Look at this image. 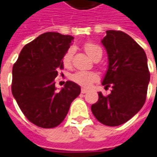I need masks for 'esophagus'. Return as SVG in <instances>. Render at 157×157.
Masks as SVG:
<instances>
[{
    "mask_svg": "<svg viewBox=\"0 0 157 157\" xmlns=\"http://www.w3.org/2000/svg\"><path fill=\"white\" fill-rule=\"evenodd\" d=\"M88 92L87 89H86V88H82L81 89V93L82 94H86Z\"/></svg>",
    "mask_w": 157,
    "mask_h": 157,
    "instance_id": "esophagus-1",
    "label": "esophagus"
}]
</instances>
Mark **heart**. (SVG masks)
<instances>
[{
    "instance_id": "1",
    "label": "heart",
    "mask_w": 157,
    "mask_h": 157,
    "mask_svg": "<svg viewBox=\"0 0 157 157\" xmlns=\"http://www.w3.org/2000/svg\"><path fill=\"white\" fill-rule=\"evenodd\" d=\"M84 49L86 52L87 53L90 57H95L98 53L102 52L101 48L100 46L97 45L96 44L92 43V42H87L84 44ZM72 56H73V50L72 49H69L67 52L64 53L63 55V65L65 67H68L71 65V62L72 59ZM97 75L94 73V72H90V71H78L73 76V79L77 82L78 84L81 85L83 86H89L92 85V83L94 82L97 79Z\"/></svg>"
}]
</instances>
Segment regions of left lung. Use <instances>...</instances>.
Listing matches in <instances>:
<instances>
[{
    "label": "left lung",
    "mask_w": 157,
    "mask_h": 157,
    "mask_svg": "<svg viewBox=\"0 0 157 157\" xmlns=\"http://www.w3.org/2000/svg\"><path fill=\"white\" fill-rule=\"evenodd\" d=\"M101 43L108 57L102 85L111 86L112 91L107 96L100 92L91 109L100 122L115 127L127 122L143 106L150 73L144 50L128 34L106 30Z\"/></svg>",
    "instance_id": "left-lung-1"
}]
</instances>
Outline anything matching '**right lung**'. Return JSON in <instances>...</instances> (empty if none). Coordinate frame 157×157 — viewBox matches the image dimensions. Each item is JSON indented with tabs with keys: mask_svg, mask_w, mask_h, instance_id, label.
<instances>
[{
	"mask_svg": "<svg viewBox=\"0 0 157 157\" xmlns=\"http://www.w3.org/2000/svg\"><path fill=\"white\" fill-rule=\"evenodd\" d=\"M73 36L57 32L40 35L22 48L12 71V94L28 120L37 127L52 128L68 113L80 86L67 81L60 91L55 86L64 53Z\"/></svg>",
	"mask_w": 157,
	"mask_h": 157,
	"instance_id": "right-lung-1",
	"label": "right lung"
}]
</instances>
